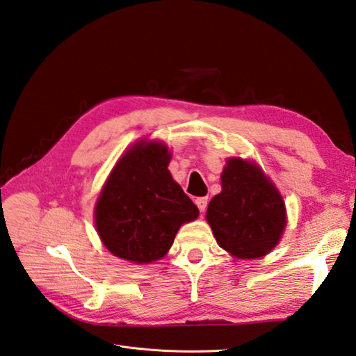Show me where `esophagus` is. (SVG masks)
Listing matches in <instances>:
<instances>
[{
    "instance_id": "1",
    "label": "esophagus",
    "mask_w": 356,
    "mask_h": 356,
    "mask_svg": "<svg viewBox=\"0 0 356 356\" xmlns=\"http://www.w3.org/2000/svg\"><path fill=\"white\" fill-rule=\"evenodd\" d=\"M195 204H197V207H198V211L203 213V212L206 211V207H207V198H206V197L197 198V200H195Z\"/></svg>"
}]
</instances>
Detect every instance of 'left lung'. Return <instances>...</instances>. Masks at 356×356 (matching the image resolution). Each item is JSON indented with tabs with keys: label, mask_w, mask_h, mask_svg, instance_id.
Here are the masks:
<instances>
[{
	"label": "left lung",
	"mask_w": 356,
	"mask_h": 356,
	"mask_svg": "<svg viewBox=\"0 0 356 356\" xmlns=\"http://www.w3.org/2000/svg\"><path fill=\"white\" fill-rule=\"evenodd\" d=\"M221 181L206 213L216 242L238 259L265 256L286 227L280 193L257 165L239 158L229 159Z\"/></svg>",
	"instance_id": "left-lung-1"
}]
</instances>
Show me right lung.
Instances as JSON below:
<instances>
[{"mask_svg":"<svg viewBox=\"0 0 356 356\" xmlns=\"http://www.w3.org/2000/svg\"><path fill=\"white\" fill-rule=\"evenodd\" d=\"M161 143L135 144L118 161L96 204V229L114 256L150 263L167 254L179 227L194 221L197 206L168 171Z\"/></svg>","mask_w":356,"mask_h":356,"instance_id":"1","label":"right lung"}]
</instances>
